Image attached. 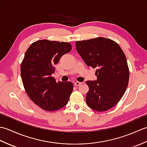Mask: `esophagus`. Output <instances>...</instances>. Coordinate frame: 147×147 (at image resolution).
Segmentation results:
<instances>
[{
	"label": "esophagus",
	"instance_id": "34e87169",
	"mask_svg": "<svg viewBox=\"0 0 147 147\" xmlns=\"http://www.w3.org/2000/svg\"><path fill=\"white\" fill-rule=\"evenodd\" d=\"M80 85H82V83L78 82H76L74 83V86H78Z\"/></svg>",
	"mask_w": 147,
	"mask_h": 147
}]
</instances>
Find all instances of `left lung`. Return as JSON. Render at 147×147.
<instances>
[{"mask_svg": "<svg viewBox=\"0 0 147 147\" xmlns=\"http://www.w3.org/2000/svg\"><path fill=\"white\" fill-rule=\"evenodd\" d=\"M78 52L88 67L96 68V81H87L86 102L96 111L112 108L128 85L129 71L126 55L114 40L97 37L75 43Z\"/></svg>", "mask_w": 147, "mask_h": 147, "instance_id": "obj_1", "label": "left lung"}]
</instances>
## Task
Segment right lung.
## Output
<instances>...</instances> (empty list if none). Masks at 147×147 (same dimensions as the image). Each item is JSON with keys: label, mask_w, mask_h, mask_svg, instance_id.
<instances>
[{"label": "right lung", "mask_w": 147, "mask_h": 147, "mask_svg": "<svg viewBox=\"0 0 147 147\" xmlns=\"http://www.w3.org/2000/svg\"><path fill=\"white\" fill-rule=\"evenodd\" d=\"M72 49L69 42L40 40L32 43L21 64V76L28 96L47 111H56L67 105L73 83L56 82L51 76L54 65Z\"/></svg>", "instance_id": "obj_1"}]
</instances>
